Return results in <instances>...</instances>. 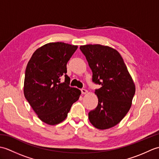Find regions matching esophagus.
Returning a JSON list of instances; mask_svg holds the SVG:
<instances>
[{"label":"esophagus","mask_w":159,"mask_h":159,"mask_svg":"<svg viewBox=\"0 0 159 159\" xmlns=\"http://www.w3.org/2000/svg\"><path fill=\"white\" fill-rule=\"evenodd\" d=\"M81 92L83 94H86L88 92H87V90L85 89H81Z\"/></svg>","instance_id":"esophagus-1"}]
</instances>
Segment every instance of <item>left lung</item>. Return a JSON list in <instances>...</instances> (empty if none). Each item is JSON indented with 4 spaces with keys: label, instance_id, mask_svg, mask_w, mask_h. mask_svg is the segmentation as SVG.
<instances>
[{
    "label": "left lung",
    "instance_id": "obj_1",
    "mask_svg": "<svg viewBox=\"0 0 159 159\" xmlns=\"http://www.w3.org/2000/svg\"><path fill=\"white\" fill-rule=\"evenodd\" d=\"M92 71V80L101 85L95 91L98 104L89 113V120L100 130L119 124L130 110L135 85L117 50L108 46H80Z\"/></svg>",
    "mask_w": 159,
    "mask_h": 159
}]
</instances>
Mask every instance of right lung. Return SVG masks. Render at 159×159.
<instances>
[{
  "instance_id": "add662e5",
  "label": "right lung",
  "mask_w": 159,
  "mask_h": 159,
  "mask_svg": "<svg viewBox=\"0 0 159 159\" xmlns=\"http://www.w3.org/2000/svg\"><path fill=\"white\" fill-rule=\"evenodd\" d=\"M78 46L50 42L37 49L26 66L24 95L40 120L48 125L65 120L80 90L69 86L67 63ZM65 81L61 82V78Z\"/></svg>"
}]
</instances>
